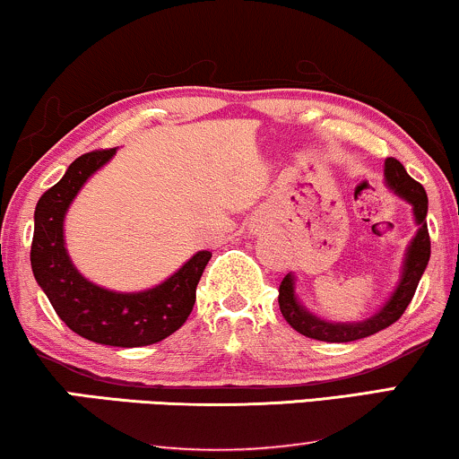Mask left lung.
<instances>
[{"instance_id": "obj_1", "label": "left lung", "mask_w": 459, "mask_h": 459, "mask_svg": "<svg viewBox=\"0 0 459 459\" xmlns=\"http://www.w3.org/2000/svg\"><path fill=\"white\" fill-rule=\"evenodd\" d=\"M385 182L394 193L413 205L415 220L417 224H420V230H417L415 239L411 241L409 246L407 260H404L403 269V280H400L396 292L392 294V299L387 300L384 309L375 313L368 320L358 324H330L320 320V317H316L313 313L299 305L297 297H294L292 275H286L280 286V309L281 316L286 317V322L297 330V333L316 341H328V343H350V341L364 339V336H370L379 333V330L392 326V324L398 322L400 316L407 311L409 303L415 297L417 283H420L423 271H426L428 260H430V233H428L426 224L428 195L421 184L415 182L396 159L385 160Z\"/></svg>"}]
</instances>
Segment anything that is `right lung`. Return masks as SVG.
Here are the masks:
<instances>
[{
    "label": "right lung",
    "instance_id": "right-lung-1",
    "mask_svg": "<svg viewBox=\"0 0 459 459\" xmlns=\"http://www.w3.org/2000/svg\"><path fill=\"white\" fill-rule=\"evenodd\" d=\"M116 152L92 150L78 156L61 182L39 196L31 241L33 275L56 316L92 343L114 347L152 345L188 320L196 300V283L212 252H199L160 286L146 292H109L86 281L74 269L63 243V218L82 184Z\"/></svg>",
    "mask_w": 459,
    "mask_h": 459
}]
</instances>
